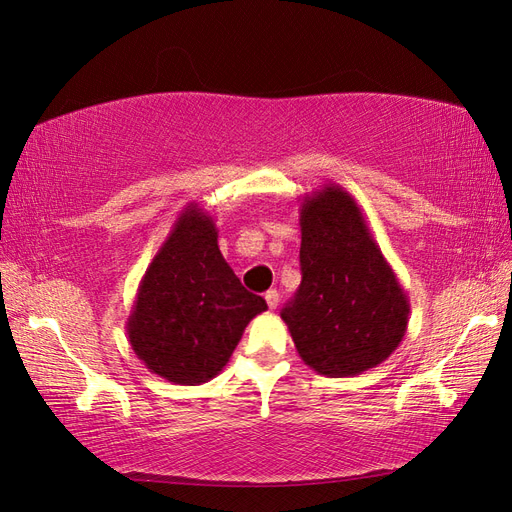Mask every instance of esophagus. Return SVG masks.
<instances>
[{
  "mask_svg": "<svg viewBox=\"0 0 512 512\" xmlns=\"http://www.w3.org/2000/svg\"><path fill=\"white\" fill-rule=\"evenodd\" d=\"M265 301H267V305H269V309H275L277 307V303H280V294H277V290H267L265 292Z\"/></svg>",
  "mask_w": 512,
  "mask_h": 512,
  "instance_id": "1",
  "label": "esophagus"
}]
</instances>
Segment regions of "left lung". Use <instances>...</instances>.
I'll list each match as a JSON object with an SVG mask.
<instances>
[{"instance_id":"left-lung-1","label":"left lung","mask_w":512,"mask_h":512,"mask_svg":"<svg viewBox=\"0 0 512 512\" xmlns=\"http://www.w3.org/2000/svg\"><path fill=\"white\" fill-rule=\"evenodd\" d=\"M299 222L303 280L282 320L305 365L327 378L359 376L404 339L408 297L342 185L305 194Z\"/></svg>"}]
</instances>
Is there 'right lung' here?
<instances>
[{"label": "right lung", "instance_id": "add662e5", "mask_svg": "<svg viewBox=\"0 0 512 512\" xmlns=\"http://www.w3.org/2000/svg\"><path fill=\"white\" fill-rule=\"evenodd\" d=\"M265 309L228 267L211 215L190 203L147 267L126 331L151 374L196 386L220 374Z\"/></svg>", "mask_w": 512, "mask_h": 512}]
</instances>
